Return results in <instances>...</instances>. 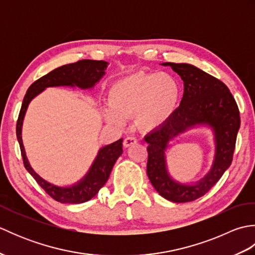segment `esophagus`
I'll use <instances>...</instances> for the list:
<instances>
[{
	"mask_svg": "<svg viewBox=\"0 0 255 255\" xmlns=\"http://www.w3.org/2000/svg\"><path fill=\"white\" fill-rule=\"evenodd\" d=\"M134 143H137V138L136 137L130 136V137L125 138V140H124V147H126V148L130 147V145H132Z\"/></svg>",
	"mask_w": 255,
	"mask_h": 255,
	"instance_id": "1",
	"label": "esophagus"
}]
</instances>
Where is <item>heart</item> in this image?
Returning a JSON list of instances; mask_svg holds the SVG:
<instances>
[{
    "instance_id": "heart-1",
    "label": "heart",
    "mask_w": 255,
    "mask_h": 255,
    "mask_svg": "<svg viewBox=\"0 0 255 255\" xmlns=\"http://www.w3.org/2000/svg\"><path fill=\"white\" fill-rule=\"evenodd\" d=\"M180 84L169 73L137 72L114 82L108 90V103L103 111L106 121L122 125L134 116L141 131H153L166 123L180 100Z\"/></svg>"
}]
</instances>
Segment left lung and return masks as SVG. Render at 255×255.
<instances>
[{
  "label": "left lung",
  "mask_w": 255,
  "mask_h": 255,
  "mask_svg": "<svg viewBox=\"0 0 255 255\" xmlns=\"http://www.w3.org/2000/svg\"><path fill=\"white\" fill-rule=\"evenodd\" d=\"M184 82L180 107L166 123L145 136L148 142L147 173L155 191L174 203L193 202L204 196L230 166L240 127V113L235 97L227 85L213 75L192 64L165 62ZM206 123L213 127L216 155L213 167L195 186H183L167 174L164 151L170 139L195 124Z\"/></svg>",
  "instance_id": "left-lung-1"
}]
</instances>
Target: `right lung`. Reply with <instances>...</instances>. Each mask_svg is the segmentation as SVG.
<instances>
[{
  "label": "right lung",
  "mask_w": 255,
  "mask_h": 255,
  "mask_svg": "<svg viewBox=\"0 0 255 255\" xmlns=\"http://www.w3.org/2000/svg\"><path fill=\"white\" fill-rule=\"evenodd\" d=\"M107 67V62L103 60H79L78 62L64 64L51 72L47 73L44 77L38 79L27 90L23 100V104L18 115L17 124H16V136L20 148V153L23 156V163L25 169L30 173L40 187L49 195V196L62 204H81L88 202L99 193L100 189L104 186L112 172L116 160L123 153V139H119L114 143L106 145L100 150L93 165L90 169L86 176L78 184L70 187H60L53 184L48 183L41 178L37 173L31 169L26 158L23 141H21V125L27 107L29 102L49 86H74L77 85L81 89L92 88L100 79L105 74L104 70Z\"/></svg>",
  "instance_id": "1"
}]
</instances>
